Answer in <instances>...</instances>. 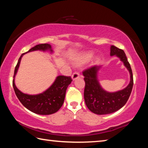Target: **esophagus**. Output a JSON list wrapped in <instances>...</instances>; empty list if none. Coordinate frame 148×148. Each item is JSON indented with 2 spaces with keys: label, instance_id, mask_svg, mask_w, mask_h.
<instances>
[{
  "label": "esophagus",
  "instance_id": "1",
  "mask_svg": "<svg viewBox=\"0 0 148 148\" xmlns=\"http://www.w3.org/2000/svg\"><path fill=\"white\" fill-rule=\"evenodd\" d=\"M80 76V74L79 72H74V73L72 75V80H75L77 78H78Z\"/></svg>",
  "mask_w": 148,
  "mask_h": 148
}]
</instances>
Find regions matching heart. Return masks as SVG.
<instances>
[{
    "mask_svg": "<svg viewBox=\"0 0 148 148\" xmlns=\"http://www.w3.org/2000/svg\"><path fill=\"white\" fill-rule=\"evenodd\" d=\"M92 56H93V53H91V52H86V53H82L77 55V56L74 59V64L75 65L79 66V65L86 63V62L89 61V60L92 58ZM99 61V57H96V58L94 59V63L95 64L97 63Z\"/></svg>",
    "mask_w": 148,
    "mask_h": 148,
    "instance_id": "1",
    "label": "heart"
}]
</instances>
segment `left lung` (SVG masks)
I'll return each mask as SVG.
<instances>
[{
    "label": "left lung",
    "instance_id": "1",
    "mask_svg": "<svg viewBox=\"0 0 148 148\" xmlns=\"http://www.w3.org/2000/svg\"><path fill=\"white\" fill-rule=\"evenodd\" d=\"M115 56L123 62L130 74V82L125 88L115 92H109L102 88L98 78L99 71L102 66H95L83 72L86 86L84 99L87 107L92 113L104 115L114 113L126 104L133 86L131 65L123 50L114 46L110 47V56Z\"/></svg>",
    "mask_w": 148,
    "mask_h": 148
}]
</instances>
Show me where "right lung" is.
<instances>
[{
	"mask_svg": "<svg viewBox=\"0 0 148 148\" xmlns=\"http://www.w3.org/2000/svg\"><path fill=\"white\" fill-rule=\"evenodd\" d=\"M34 51H48L49 53H53L51 46L49 44H42L35 46L30 49L26 53H23L19 57L14 71L13 87L16 96L21 104L33 113L40 115H50L57 112L61 108L66 95V89L71 84V77L58 76L56 77L53 83L49 88L41 93L29 95L21 92L15 84V77L18 71L20 62L23 55Z\"/></svg>",
	"mask_w": 148,
	"mask_h": 148,
	"instance_id": "obj_1",
	"label": "right lung"
}]
</instances>
